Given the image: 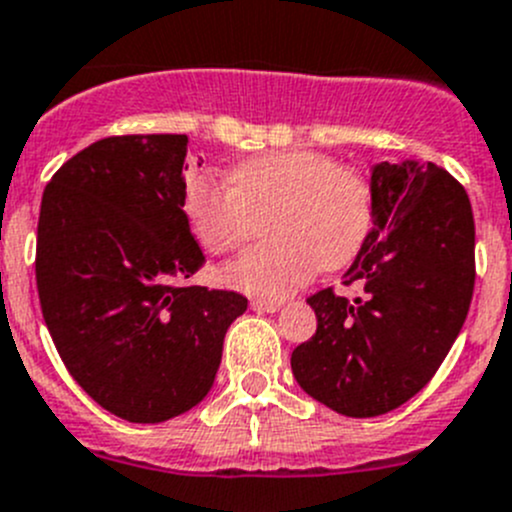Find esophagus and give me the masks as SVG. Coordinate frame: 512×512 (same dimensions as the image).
I'll return each mask as SVG.
<instances>
[{
	"label": "esophagus",
	"instance_id": "esophagus-1",
	"mask_svg": "<svg viewBox=\"0 0 512 512\" xmlns=\"http://www.w3.org/2000/svg\"><path fill=\"white\" fill-rule=\"evenodd\" d=\"M250 307L255 312H277L282 307L280 300H252Z\"/></svg>",
	"mask_w": 512,
	"mask_h": 512
}]
</instances>
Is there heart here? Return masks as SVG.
I'll list each match as a JSON object with an SVG mask.
<instances>
[{
  "instance_id": "b5f03b06",
  "label": "heart",
  "mask_w": 512,
  "mask_h": 512,
  "mask_svg": "<svg viewBox=\"0 0 512 512\" xmlns=\"http://www.w3.org/2000/svg\"><path fill=\"white\" fill-rule=\"evenodd\" d=\"M185 217L212 255L245 245L265 222L267 245L220 270L230 290L282 300L320 267L340 270L362 252L377 217L370 177L312 150L267 152L240 162L230 187L212 175L185 185Z\"/></svg>"
}]
</instances>
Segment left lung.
<instances>
[{
    "label": "left lung",
    "instance_id": "left-lung-1",
    "mask_svg": "<svg viewBox=\"0 0 512 512\" xmlns=\"http://www.w3.org/2000/svg\"><path fill=\"white\" fill-rule=\"evenodd\" d=\"M375 227L345 272L355 300L312 295L317 330L295 347L292 375L310 398L347 418L408 403L453 347L475 287L468 192L433 162H380L370 175Z\"/></svg>",
    "mask_w": 512,
    "mask_h": 512
}]
</instances>
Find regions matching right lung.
Returning a JSON list of instances; mask_svg holds the SVG:
<instances>
[{
  "label": "right lung",
  "instance_id": "add662e5",
  "mask_svg": "<svg viewBox=\"0 0 512 512\" xmlns=\"http://www.w3.org/2000/svg\"><path fill=\"white\" fill-rule=\"evenodd\" d=\"M187 135L107 137L42 195L37 290L79 388L130 423H165L215 382L247 297L187 285L205 265L185 217Z\"/></svg>",
  "mask_w": 512,
  "mask_h": 512
}]
</instances>
